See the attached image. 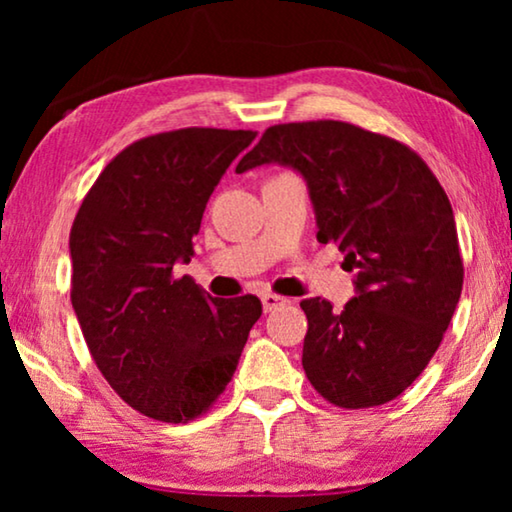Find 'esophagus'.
<instances>
[{"label": "esophagus", "mask_w": 512, "mask_h": 512, "mask_svg": "<svg viewBox=\"0 0 512 512\" xmlns=\"http://www.w3.org/2000/svg\"><path fill=\"white\" fill-rule=\"evenodd\" d=\"M261 303H263V310L265 312H272V310H275V307L289 303V300H286L284 296H277V293H263Z\"/></svg>", "instance_id": "obj_1"}]
</instances>
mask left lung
Instances as JSON below:
<instances>
[{
  "label": "left lung",
  "mask_w": 512,
  "mask_h": 512,
  "mask_svg": "<svg viewBox=\"0 0 512 512\" xmlns=\"http://www.w3.org/2000/svg\"><path fill=\"white\" fill-rule=\"evenodd\" d=\"M298 170L317 240L338 244L356 291L342 310L305 298L303 368L345 410L394 401L429 366L464 286L452 205L408 144L345 121L272 125L237 163Z\"/></svg>",
  "instance_id": "left-lung-1"
}]
</instances>
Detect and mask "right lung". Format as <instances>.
Returning <instances> with one entry per match:
<instances>
[{"label": "right lung", "instance_id": "right-lung-1", "mask_svg": "<svg viewBox=\"0 0 512 512\" xmlns=\"http://www.w3.org/2000/svg\"><path fill=\"white\" fill-rule=\"evenodd\" d=\"M254 130L181 128L142 137L104 167L69 233L72 305L104 380L167 424L205 415L261 317L256 296H205L191 261L209 195Z\"/></svg>", "mask_w": 512, "mask_h": 512}]
</instances>
